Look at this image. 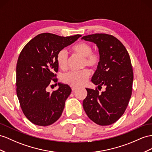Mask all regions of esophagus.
I'll return each instance as SVG.
<instances>
[{"label": "esophagus", "instance_id": "34e87169", "mask_svg": "<svg viewBox=\"0 0 152 152\" xmlns=\"http://www.w3.org/2000/svg\"><path fill=\"white\" fill-rule=\"evenodd\" d=\"M71 89L72 91H75L76 89H77V87H74V86H71Z\"/></svg>", "mask_w": 152, "mask_h": 152}]
</instances>
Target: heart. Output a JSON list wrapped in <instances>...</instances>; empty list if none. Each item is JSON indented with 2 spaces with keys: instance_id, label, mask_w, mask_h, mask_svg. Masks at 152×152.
<instances>
[{
  "instance_id": "b5f03b06",
  "label": "heart",
  "mask_w": 152,
  "mask_h": 152,
  "mask_svg": "<svg viewBox=\"0 0 152 152\" xmlns=\"http://www.w3.org/2000/svg\"><path fill=\"white\" fill-rule=\"evenodd\" d=\"M71 49L72 51L84 57V65L88 66L92 69H96L100 64L102 56L99 51H92V47L88 43L81 42L74 45ZM57 64L61 69L67 68L68 57L66 50L62 49L58 53L56 56ZM91 75L88 69L80 71H70L65 74L62 77L64 83L71 86H80L83 85Z\"/></svg>"
}]
</instances>
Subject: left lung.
Returning a JSON list of instances; mask_svg holds the SVG:
<instances>
[{"instance_id": "1", "label": "left lung", "mask_w": 152, "mask_h": 152, "mask_svg": "<svg viewBox=\"0 0 152 152\" xmlns=\"http://www.w3.org/2000/svg\"><path fill=\"white\" fill-rule=\"evenodd\" d=\"M81 39L98 46L102 60L91 81L98 88L106 87L102 93L97 88H86L83 109L95 123L110 125L123 115L132 96L134 73L129 54L122 43L110 34L96 33Z\"/></svg>"}]
</instances>
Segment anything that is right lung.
<instances>
[{
  "label": "right lung",
  "instance_id": "right-lung-1",
  "mask_svg": "<svg viewBox=\"0 0 152 152\" xmlns=\"http://www.w3.org/2000/svg\"><path fill=\"white\" fill-rule=\"evenodd\" d=\"M80 37H64L49 33L38 34L24 46L18 56L17 97L23 113L36 125L49 126L60 118L71 88L60 83L58 90L52 92L47 91V88L51 80L58 81L54 73L58 71V53Z\"/></svg>",
  "mask_w": 152,
  "mask_h": 152
}]
</instances>
